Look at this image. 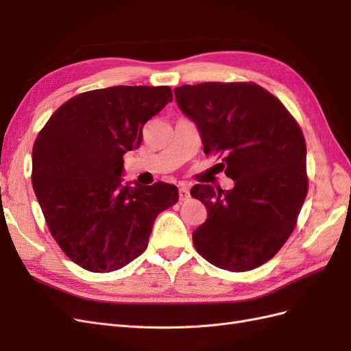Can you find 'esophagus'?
<instances>
[{"mask_svg":"<svg viewBox=\"0 0 351 351\" xmlns=\"http://www.w3.org/2000/svg\"><path fill=\"white\" fill-rule=\"evenodd\" d=\"M180 189H178V196H180V200H189L190 199V193H189V189H187V186L186 184H180L178 186Z\"/></svg>","mask_w":351,"mask_h":351,"instance_id":"34e87169","label":"esophagus"}]
</instances>
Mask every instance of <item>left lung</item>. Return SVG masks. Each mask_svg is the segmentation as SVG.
<instances>
[{
  "label": "left lung",
  "mask_w": 351,
  "mask_h": 351,
  "mask_svg": "<svg viewBox=\"0 0 351 351\" xmlns=\"http://www.w3.org/2000/svg\"><path fill=\"white\" fill-rule=\"evenodd\" d=\"M205 154L222 159L231 190L196 184L190 195L208 218L193 232L202 258L244 272L272 259L297 224L309 187L306 142L284 104L253 82H208L176 88Z\"/></svg>",
  "instance_id": "1"
}]
</instances>
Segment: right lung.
<instances>
[{"instance_id": "1", "label": "right lung", "mask_w": 351, "mask_h": 351, "mask_svg": "<svg viewBox=\"0 0 351 351\" xmlns=\"http://www.w3.org/2000/svg\"><path fill=\"white\" fill-rule=\"evenodd\" d=\"M173 101L168 86H112L73 97L49 117L32 151V183L51 236L90 272L125 267L147 247L176 186L121 184L124 154L147 120Z\"/></svg>"}]
</instances>
